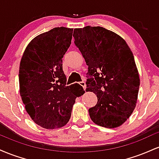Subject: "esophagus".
I'll return each mask as SVG.
<instances>
[{
  "label": "esophagus",
  "mask_w": 159,
  "mask_h": 159,
  "mask_svg": "<svg viewBox=\"0 0 159 159\" xmlns=\"http://www.w3.org/2000/svg\"><path fill=\"white\" fill-rule=\"evenodd\" d=\"M79 84L82 87H83L84 89H86V83H85V81H80L79 82Z\"/></svg>",
  "instance_id": "obj_1"
}]
</instances>
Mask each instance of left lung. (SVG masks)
Returning <instances> with one entry per match:
<instances>
[{"label": "left lung", "instance_id": "obj_1", "mask_svg": "<svg viewBox=\"0 0 159 159\" xmlns=\"http://www.w3.org/2000/svg\"><path fill=\"white\" fill-rule=\"evenodd\" d=\"M73 36L88 66L86 91L98 98L89 109L91 120L100 126H120L132 114L140 87L132 51L123 38L102 27L76 28Z\"/></svg>", "mask_w": 159, "mask_h": 159}]
</instances>
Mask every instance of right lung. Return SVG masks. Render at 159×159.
<instances>
[{"instance_id": "add662e5", "label": "right lung", "mask_w": 159, "mask_h": 159, "mask_svg": "<svg viewBox=\"0 0 159 159\" xmlns=\"http://www.w3.org/2000/svg\"><path fill=\"white\" fill-rule=\"evenodd\" d=\"M73 29L54 27L36 36L24 52L19 68L21 99L37 125L48 129L69 122L75 98L84 90L79 84L66 86L63 57Z\"/></svg>"}]
</instances>
